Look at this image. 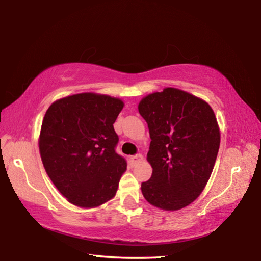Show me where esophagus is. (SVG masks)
<instances>
[{
  "label": "esophagus",
  "instance_id": "obj_1",
  "mask_svg": "<svg viewBox=\"0 0 261 261\" xmlns=\"http://www.w3.org/2000/svg\"><path fill=\"white\" fill-rule=\"evenodd\" d=\"M143 159L144 158H143V155H141V154H136V155L130 158V161H131V163H137V162L143 160Z\"/></svg>",
  "mask_w": 261,
  "mask_h": 261
}]
</instances>
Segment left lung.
<instances>
[{
	"label": "left lung",
	"mask_w": 261,
	"mask_h": 261,
	"mask_svg": "<svg viewBox=\"0 0 261 261\" xmlns=\"http://www.w3.org/2000/svg\"><path fill=\"white\" fill-rule=\"evenodd\" d=\"M151 144L147 161L152 177L141 183L149 204L178 211L200 196L211 177L220 147V127L211 106L174 87L140 100Z\"/></svg>",
	"instance_id": "8db88e82"
}]
</instances>
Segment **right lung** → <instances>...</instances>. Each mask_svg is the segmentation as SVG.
<instances>
[{
	"instance_id": "add662e5",
	"label": "right lung",
	"mask_w": 261,
	"mask_h": 261,
	"mask_svg": "<svg viewBox=\"0 0 261 261\" xmlns=\"http://www.w3.org/2000/svg\"><path fill=\"white\" fill-rule=\"evenodd\" d=\"M121 99L79 93L53 102L42 120L39 151L47 175L72 205L93 208L113 199L126 170L115 152L113 124Z\"/></svg>"
}]
</instances>
